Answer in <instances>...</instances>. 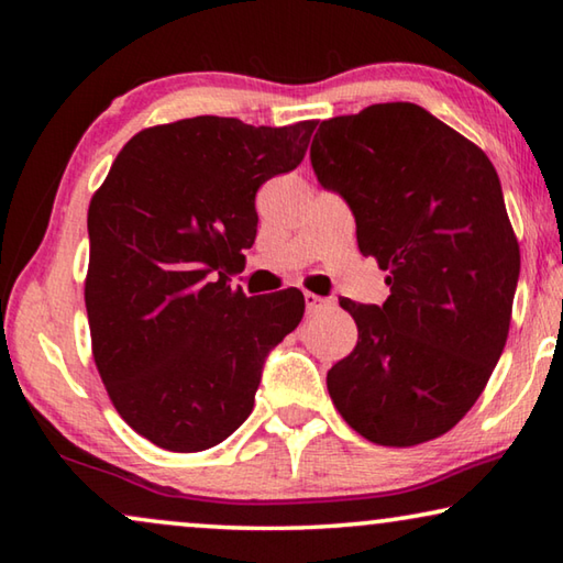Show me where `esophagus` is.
Masks as SVG:
<instances>
[{
  "mask_svg": "<svg viewBox=\"0 0 563 563\" xmlns=\"http://www.w3.org/2000/svg\"><path fill=\"white\" fill-rule=\"evenodd\" d=\"M330 300L328 298H320V295L316 292H305V308H308V312H320L322 308H330Z\"/></svg>",
  "mask_w": 563,
  "mask_h": 563,
  "instance_id": "1",
  "label": "esophagus"
}]
</instances>
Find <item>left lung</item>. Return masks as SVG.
Returning a JSON list of instances; mask_svg holds the SVG:
<instances>
[{"mask_svg": "<svg viewBox=\"0 0 563 563\" xmlns=\"http://www.w3.org/2000/svg\"><path fill=\"white\" fill-rule=\"evenodd\" d=\"M310 161L350 203L360 253L389 285L383 308L340 300L357 345L328 373L332 405L375 444L437 440L479 399L507 345L521 253L497 168L409 101L322 121Z\"/></svg>", "mask_w": 563, "mask_h": 563, "instance_id": "obj_1", "label": "left lung"}]
</instances>
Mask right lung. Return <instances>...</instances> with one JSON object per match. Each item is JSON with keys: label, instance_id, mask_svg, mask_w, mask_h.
I'll list each match as a JSON object with an SVG mask.
<instances>
[{"label": "right lung", "instance_id": "right-lung-1", "mask_svg": "<svg viewBox=\"0 0 563 563\" xmlns=\"http://www.w3.org/2000/svg\"><path fill=\"white\" fill-rule=\"evenodd\" d=\"M318 121L196 117L139 131L89 203L91 355L111 405L168 452H203L253 409L268 350L298 328L300 290L228 285L258 231L255 194L288 174Z\"/></svg>", "mask_w": 563, "mask_h": 563}]
</instances>
